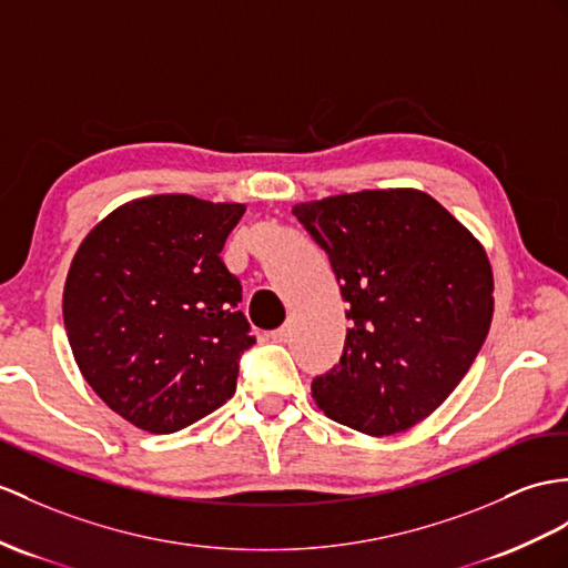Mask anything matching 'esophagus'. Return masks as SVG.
Listing matches in <instances>:
<instances>
[{
	"instance_id": "1",
	"label": "esophagus",
	"mask_w": 568,
	"mask_h": 568,
	"mask_svg": "<svg viewBox=\"0 0 568 568\" xmlns=\"http://www.w3.org/2000/svg\"><path fill=\"white\" fill-rule=\"evenodd\" d=\"M270 337H272L274 342H286L288 337H292V327L284 325V327H280V329H272Z\"/></svg>"
}]
</instances>
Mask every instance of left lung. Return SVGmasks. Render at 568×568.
<instances>
[{
  "instance_id": "8db88e82",
  "label": "left lung",
  "mask_w": 568,
  "mask_h": 568,
  "mask_svg": "<svg viewBox=\"0 0 568 568\" xmlns=\"http://www.w3.org/2000/svg\"><path fill=\"white\" fill-rule=\"evenodd\" d=\"M349 303L339 366L311 383L329 419L368 436L407 432L458 388L491 325L481 243L414 187L294 206Z\"/></svg>"
}]
</instances>
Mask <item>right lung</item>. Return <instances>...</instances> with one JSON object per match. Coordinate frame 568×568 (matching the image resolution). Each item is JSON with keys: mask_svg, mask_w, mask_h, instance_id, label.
Returning a JSON list of instances; mask_svg holds the SVG:
<instances>
[{"mask_svg": "<svg viewBox=\"0 0 568 568\" xmlns=\"http://www.w3.org/2000/svg\"><path fill=\"white\" fill-rule=\"evenodd\" d=\"M245 204L151 195L99 221L67 272L62 313L81 376L149 434H173L236 393L251 349L241 282L219 253Z\"/></svg>", "mask_w": 568, "mask_h": 568, "instance_id": "add662e5", "label": "right lung"}]
</instances>
